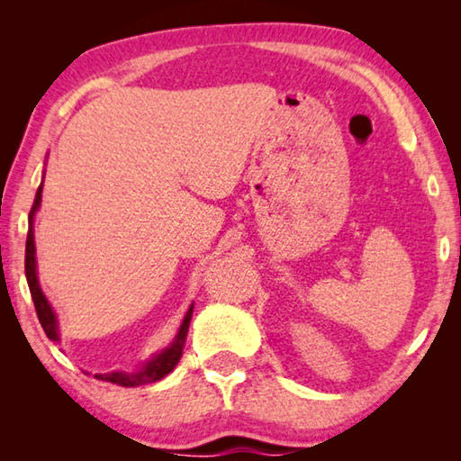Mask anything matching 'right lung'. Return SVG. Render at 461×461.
Wrapping results in <instances>:
<instances>
[{
  "instance_id": "1",
  "label": "right lung",
  "mask_w": 461,
  "mask_h": 461,
  "mask_svg": "<svg viewBox=\"0 0 461 461\" xmlns=\"http://www.w3.org/2000/svg\"><path fill=\"white\" fill-rule=\"evenodd\" d=\"M42 203V183L38 186L36 197H34V205L30 209L28 215V238H26V280L30 286V294H32L34 307H36V315L38 321H41L44 333L49 335V339L52 341H60V333H59V319L57 313H54L52 305L46 299V294L41 288V280H38V264H36V244H34V217L41 209ZM193 317V305L186 309V313L183 317V323L178 327V331L175 335V339L168 343L165 349H160L158 354H154L150 360H146L144 364H140L136 370L131 372H123V370H115V372H107V374H95V378L105 380V382H113L118 386H140V384H148V382H156L160 378H165L167 374L175 370V366L178 364L183 356V348L186 341V333H189V323Z\"/></svg>"
}]
</instances>
